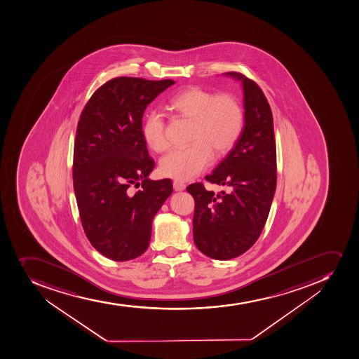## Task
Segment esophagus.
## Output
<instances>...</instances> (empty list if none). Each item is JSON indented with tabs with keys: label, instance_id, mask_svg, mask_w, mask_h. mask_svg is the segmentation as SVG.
Returning <instances> with one entry per match:
<instances>
[{
	"label": "esophagus",
	"instance_id": "34e87169",
	"mask_svg": "<svg viewBox=\"0 0 359 359\" xmlns=\"http://www.w3.org/2000/svg\"><path fill=\"white\" fill-rule=\"evenodd\" d=\"M173 188L175 191H182L186 189V184L182 181L175 180L173 181Z\"/></svg>",
	"mask_w": 359,
	"mask_h": 359
}]
</instances>
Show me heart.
I'll list each match as a JSON object with an SVG mask.
<instances>
[{
  "label": "heart",
  "mask_w": 359,
  "mask_h": 359,
  "mask_svg": "<svg viewBox=\"0 0 359 359\" xmlns=\"http://www.w3.org/2000/svg\"><path fill=\"white\" fill-rule=\"evenodd\" d=\"M170 107L180 116L194 120L191 134L194 142L172 149L161 158V172L170 178H195L214 161V149L219 154L230 150L243 130V109L233 95H217L191 86L173 95L170 99ZM142 134L154 151L168 149L164 114L159 109L147 113L142 123Z\"/></svg>",
  "instance_id": "1"
}]
</instances>
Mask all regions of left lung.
I'll return each instance as SVG.
<instances>
[{
    "label": "left lung",
    "mask_w": 359,
    "mask_h": 359,
    "mask_svg": "<svg viewBox=\"0 0 359 359\" xmlns=\"http://www.w3.org/2000/svg\"><path fill=\"white\" fill-rule=\"evenodd\" d=\"M241 83L243 125L233 149L207 179L226 187L221 194L189 184L195 200L193 237L198 250L230 260L253 246L264 230L276 191V144L271 109L257 83L239 73L224 74Z\"/></svg>",
    "instance_id": "left-lung-1"
}]
</instances>
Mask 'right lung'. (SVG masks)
<instances>
[{"mask_svg": "<svg viewBox=\"0 0 359 359\" xmlns=\"http://www.w3.org/2000/svg\"><path fill=\"white\" fill-rule=\"evenodd\" d=\"M175 83L116 77L93 93L79 118L73 168L79 217L91 245L111 260L144 253L152 219L173 191L170 179L148 178L155 161L142 134V118ZM132 185L142 189L133 195Z\"/></svg>", "mask_w": 359, "mask_h": 359, "instance_id": "right-lung-1", "label": "right lung"}]
</instances>
